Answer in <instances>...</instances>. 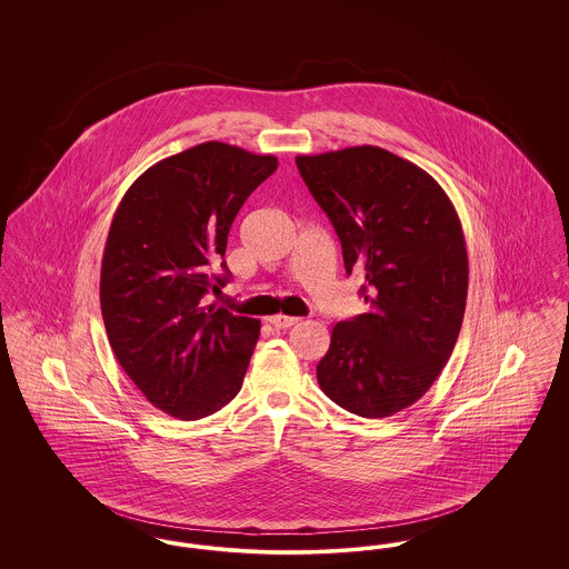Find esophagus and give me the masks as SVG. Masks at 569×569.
I'll use <instances>...</instances> for the list:
<instances>
[{
  "instance_id": "34e87169",
  "label": "esophagus",
  "mask_w": 569,
  "mask_h": 569,
  "mask_svg": "<svg viewBox=\"0 0 569 569\" xmlns=\"http://www.w3.org/2000/svg\"><path fill=\"white\" fill-rule=\"evenodd\" d=\"M269 322H271L274 328H290V326L298 325V318H292V316H271L269 318Z\"/></svg>"
}]
</instances>
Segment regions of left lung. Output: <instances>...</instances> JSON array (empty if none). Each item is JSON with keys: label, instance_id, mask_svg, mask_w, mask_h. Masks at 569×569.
<instances>
[{"label": "left lung", "instance_id": "1", "mask_svg": "<svg viewBox=\"0 0 569 569\" xmlns=\"http://www.w3.org/2000/svg\"><path fill=\"white\" fill-rule=\"evenodd\" d=\"M297 166L369 302L332 328L320 388L362 418L392 416L433 386L459 339L469 283L459 216L429 172L381 147L298 156Z\"/></svg>", "mask_w": 569, "mask_h": 569}]
</instances>
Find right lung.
I'll return each instance as SVG.
<instances>
[{"mask_svg": "<svg viewBox=\"0 0 569 569\" xmlns=\"http://www.w3.org/2000/svg\"><path fill=\"white\" fill-rule=\"evenodd\" d=\"M277 170L274 156L202 142L147 168L121 198L102 258L100 305L110 348L151 406L198 420L243 386L260 320L207 295L247 196Z\"/></svg>", "mask_w": 569, "mask_h": 569, "instance_id": "right-lung-1", "label": "right lung"}]
</instances>
